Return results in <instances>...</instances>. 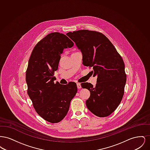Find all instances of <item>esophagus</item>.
I'll use <instances>...</instances> for the list:
<instances>
[{"mask_svg": "<svg viewBox=\"0 0 150 150\" xmlns=\"http://www.w3.org/2000/svg\"><path fill=\"white\" fill-rule=\"evenodd\" d=\"M76 85H77V87H78V89H80V88H81V84H80V83H78L76 84Z\"/></svg>", "mask_w": 150, "mask_h": 150, "instance_id": "34e87169", "label": "esophagus"}]
</instances>
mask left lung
Returning a JSON list of instances; mask_svg holds the SVG:
<instances>
[{
	"label": "left lung",
	"mask_w": 150,
	"mask_h": 150,
	"mask_svg": "<svg viewBox=\"0 0 150 150\" xmlns=\"http://www.w3.org/2000/svg\"><path fill=\"white\" fill-rule=\"evenodd\" d=\"M80 50L83 64L92 67L93 76L97 75L95 86L82 83L88 89L90 97L86 105L93 114L100 117L111 114L121 102L127 81L125 65L114 45L102 33L80 30L67 34Z\"/></svg>",
	"instance_id": "left-lung-1"
}]
</instances>
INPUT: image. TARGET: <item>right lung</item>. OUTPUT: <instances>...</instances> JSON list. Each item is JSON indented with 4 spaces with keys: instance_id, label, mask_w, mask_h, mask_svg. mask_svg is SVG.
Returning a JSON list of instances; mask_svg holds the SVG:
<instances>
[{
    "instance_id": "right-lung-1",
    "label": "right lung",
    "mask_w": 150,
    "mask_h": 150,
    "mask_svg": "<svg viewBox=\"0 0 150 150\" xmlns=\"http://www.w3.org/2000/svg\"><path fill=\"white\" fill-rule=\"evenodd\" d=\"M74 43L63 34L54 32L36 44L30 57L26 72L27 92L36 112L51 123L61 121L67 114L70 102L77 93L75 82L54 83L61 54Z\"/></svg>"
}]
</instances>
